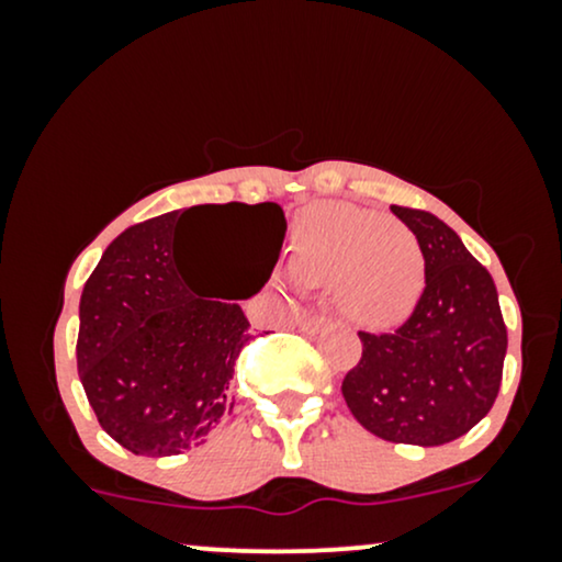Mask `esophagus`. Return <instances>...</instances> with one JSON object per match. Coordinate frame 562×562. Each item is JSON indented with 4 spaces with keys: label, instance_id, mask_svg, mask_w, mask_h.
<instances>
[{
    "label": "esophagus",
    "instance_id": "34e87169",
    "mask_svg": "<svg viewBox=\"0 0 562 562\" xmlns=\"http://www.w3.org/2000/svg\"><path fill=\"white\" fill-rule=\"evenodd\" d=\"M327 325H330V317H327V314H312V317L301 322V330L306 335H317L319 330H325Z\"/></svg>",
    "mask_w": 562,
    "mask_h": 562
}]
</instances>
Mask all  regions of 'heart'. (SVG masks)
<instances>
[{
    "mask_svg": "<svg viewBox=\"0 0 562 562\" xmlns=\"http://www.w3.org/2000/svg\"><path fill=\"white\" fill-rule=\"evenodd\" d=\"M293 274L334 288L348 319L389 330L415 312L425 290V256L398 224L348 203H322L295 229Z\"/></svg>",
    "mask_w": 562,
    "mask_h": 562,
    "instance_id": "obj_1",
    "label": "heart"
}]
</instances>
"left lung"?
Returning a JSON list of instances; mask_svg holds the SVG:
<instances>
[{
    "label": "left lung",
    "mask_w": 562,
    "mask_h": 562,
    "mask_svg": "<svg viewBox=\"0 0 562 562\" xmlns=\"http://www.w3.org/2000/svg\"><path fill=\"white\" fill-rule=\"evenodd\" d=\"M425 256V290L393 333H359L362 359L344 398L370 434L393 443L441 447L492 409L502 383L507 327L486 267L428 211L391 205Z\"/></svg>",
    "instance_id": "1"
}]
</instances>
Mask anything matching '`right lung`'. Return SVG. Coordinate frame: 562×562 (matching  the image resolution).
Masks as SVG:
<instances>
[{
  "mask_svg": "<svg viewBox=\"0 0 562 562\" xmlns=\"http://www.w3.org/2000/svg\"><path fill=\"white\" fill-rule=\"evenodd\" d=\"M195 205L147 218L108 245L83 285L76 364L102 430L132 454L171 457L205 443L232 412L235 362L254 335L240 303L205 299L179 263V224ZM254 222L263 282L285 237L277 203H227ZM254 290V293H256ZM248 293V295H254Z\"/></svg>",
  "mask_w": 562,
  "mask_h": 562,
  "instance_id": "add662e5",
  "label": "right lung"
}]
</instances>
